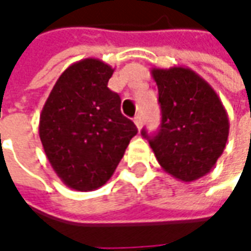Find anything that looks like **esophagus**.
<instances>
[{"label": "esophagus", "mask_w": 251, "mask_h": 251, "mask_svg": "<svg viewBox=\"0 0 251 251\" xmlns=\"http://www.w3.org/2000/svg\"><path fill=\"white\" fill-rule=\"evenodd\" d=\"M133 121H134V125L137 126V129H141V126H143V118H141V115H136Z\"/></svg>", "instance_id": "1"}]
</instances>
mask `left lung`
I'll return each mask as SVG.
<instances>
[{
  "mask_svg": "<svg viewBox=\"0 0 251 251\" xmlns=\"http://www.w3.org/2000/svg\"><path fill=\"white\" fill-rule=\"evenodd\" d=\"M159 92L161 130L148 137L161 168L177 180L191 183L206 176L224 152L229 119L210 83L181 66L152 68Z\"/></svg>",
  "mask_w": 251,
  "mask_h": 251,
  "instance_id": "8db88e82",
  "label": "left lung"
}]
</instances>
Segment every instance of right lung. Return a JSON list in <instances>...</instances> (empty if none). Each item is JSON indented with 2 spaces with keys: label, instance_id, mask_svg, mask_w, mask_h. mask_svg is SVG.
Here are the masks:
<instances>
[{
  "label": "right lung",
  "instance_id": "obj_1",
  "mask_svg": "<svg viewBox=\"0 0 251 251\" xmlns=\"http://www.w3.org/2000/svg\"><path fill=\"white\" fill-rule=\"evenodd\" d=\"M107 63L88 57L67 67L40 115L48 161L71 190L93 191L107 183L137 127L121 114V99L108 89Z\"/></svg>",
  "mask_w": 251,
  "mask_h": 251
}]
</instances>
